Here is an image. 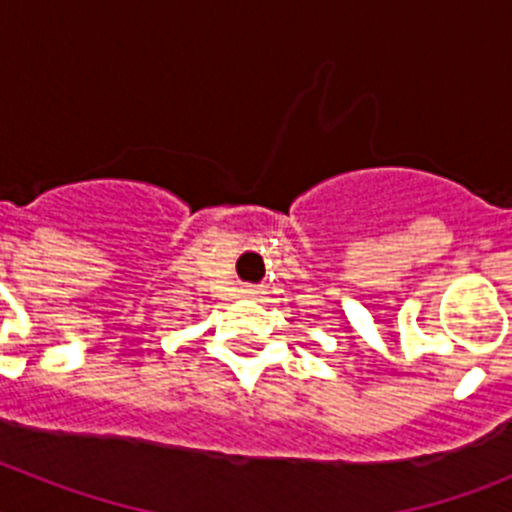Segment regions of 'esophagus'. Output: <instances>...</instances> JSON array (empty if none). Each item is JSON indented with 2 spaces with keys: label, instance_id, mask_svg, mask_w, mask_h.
I'll list each match as a JSON object with an SVG mask.
<instances>
[{
  "label": "esophagus",
  "instance_id": "1",
  "mask_svg": "<svg viewBox=\"0 0 512 512\" xmlns=\"http://www.w3.org/2000/svg\"><path fill=\"white\" fill-rule=\"evenodd\" d=\"M246 292H248V295H259V289H253V287L246 289Z\"/></svg>",
  "mask_w": 512,
  "mask_h": 512
}]
</instances>
